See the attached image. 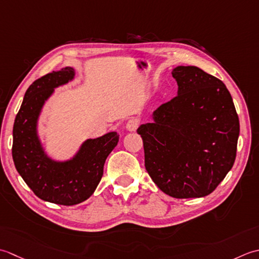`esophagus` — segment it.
<instances>
[{
	"mask_svg": "<svg viewBox=\"0 0 259 259\" xmlns=\"http://www.w3.org/2000/svg\"><path fill=\"white\" fill-rule=\"evenodd\" d=\"M139 124H140V122H139V119L137 118H131L127 123H126V130L127 131H130V132H134V131H136V128H137V126H139Z\"/></svg>",
	"mask_w": 259,
	"mask_h": 259,
	"instance_id": "1",
	"label": "esophagus"
}]
</instances>
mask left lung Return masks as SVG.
<instances>
[{
	"label": "left lung",
	"instance_id": "obj_1",
	"mask_svg": "<svg viewBox=\"0 0 259 259\" xmlns=\"http://www.w3.org/2000/svg\"><path fill=\"white\" fill-rule=\"evenodd\" d=\"M178 96L137 128L145 168L161 191L178 199L208 196L236 159L239 118L225 83L194 66L172 70Z\"/></svg>",
	"mask_w": 259,
	"mask_h": 259
}]
</instances>
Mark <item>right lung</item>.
Listing matches in <instances>:
<instances>
[{"instance_id": "obj_1", "label": "right lung", "mask_w": 259, "mask_h": 259, "mask_svg": "<svg viewBox=\"0 0 259 259\" xmlns=\"http://www.w3.org/2000/svg\"><path fill=\"white\" fill-rule=\"evenodd\" d=\"M75 75L72 67H65L36 79L25 92L13 125L17 171L36 197L63 205L78 204L92 196L103 177L105 161L119 139L116 132L88 139L67 160H55L47 153L38 131L42 108L55 89L72 81Z\"/></svg>"}]
</instances>
